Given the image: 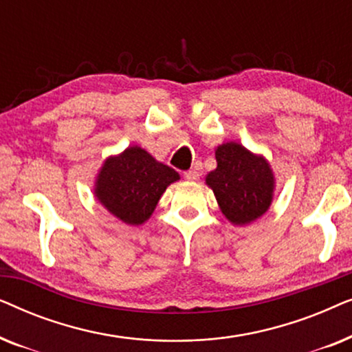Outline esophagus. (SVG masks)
<instances>
[{
    "label": "esophagus",
    "mask_w": 352,
    "mask_h": 352,
    "mask_svg": "<svg viewBox=\"0 0 352 352\" xmlns=\"http://www.w3.org/2000/svg\"><path fill=\"white\" fill-rule=\"evenodd\" d=\"M199 171H195V170H189V171H186L184 173V177H186V179L187 181H192V182H194V181H197V179H199Z\"/></svg>",
    "instance_id": "1"
}]
</instances>
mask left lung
<instances>
[{"label": "left lung", "instance_id": "8db88e82", "mask_svg": "<svg viewBox=\"0 0 352 352\" xmlns=\"http://www.w3.org/2000/svg\"><path fill=\"white\" fill-rule=\"evenodd\" d=\"M218 166L205 176L221 213L234 226H247L272 205L276 176L261 153L239 142H224L214 148Z\"/></svg>", "mask_w": 352, "mask_h": 352}]
</instances>
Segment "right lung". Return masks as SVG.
<instances>
[{
  "mask_svg": "<svg viewBox=\"0 0 352 352\" xmlns=\"http://www.w3.org/2000/svg\"><path fill=\"white\" fill-rule=\"evenodd\" d=\"M179 179V173L155 160L146 148L129 146L105 158L96 175L94 197L122 223L141 226L152 216L166 187Z\"/></svg>",
  "mask_w": 352,
  "mask_h": 352,
  "instance_id": "1",
  "label": "right lung"
}]
</instances>
